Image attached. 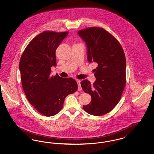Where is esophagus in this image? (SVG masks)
<instances>
[{
  "mask_svg": "<svg viewBox=\"0 0 154 154\" xmlns=\"http://www.w3.org/2000/svg\"><path fill=\"white\" fill-rule=\"evenodd\" d=\"M77 84H78V91H81L82 88H81V81L77 80Z\"/></svg>",
  "mask_w": 154,
  "mask_h": 154,
  "instance_id": "1",
  "label": "esophagus"
}]
</instances>
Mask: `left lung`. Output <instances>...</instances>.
Listing matches in <instances>:
<instances>
[{"label":"left lung","mask_w":154,"mask_h":154,"mask_svg":"<svg viewBox=\"0 0 154 154\" xmlns=\"http://www.w3.org/2000/svg\"><path fill=\"white\" fill-rule=\"evenodd\" d=\"M77 33L87 45L88 62L97 63L94 84L88 80L81 82L83 91L92 97L91 102L83 108L89 114L103 116L116 107L124 89V52L117 40L101 28H89Z\"/></svg>","instance_id":"8db88e82"}]
</instances>
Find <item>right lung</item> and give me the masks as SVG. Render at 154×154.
Instances as JSON below:
<instances>
[{
  "label": "right lung",
  "mask_w": 154,
  "mask_h": 154,
  "mask_svg": "<svg viewBox=\"0 0 154 154\" xmlns=\"http://www.w3.org/2000/svg\"><path fill=\"white\" fill-rule=\"evenodd\" d=\"M45 31L26 47L20 61L22 88L30 103L42 114L54 116L63 108L67 96L78 88L76 81L58 74L50 77L52 66H57L55 51L68 35Z\"/></svg>",
  "instance_id": "add662e5"
}]
</instances>
